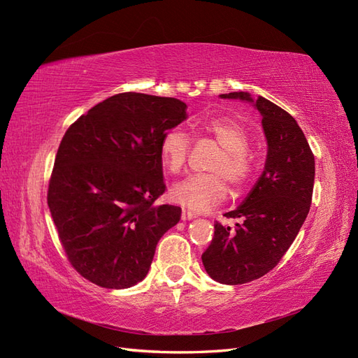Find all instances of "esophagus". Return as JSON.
<instances>
[{"mask_svg": "<svg viewBox=\"0 0 358 358\" xmlns=\"http://www.w3.org/2000/svg\"><path fill=\"white\" fill-rule=\"evenodd\" d=\"M180 218H182V221H189V220L196 218V213L191 212V210L183 209V210H182V215H180Z\"/></svg>", "mask_w": 358, "mask_h": 358, "instance_id": "obj_1", "label": "esophagus"}]
</instances>
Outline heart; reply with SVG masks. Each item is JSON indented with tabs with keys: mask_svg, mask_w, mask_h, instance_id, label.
Returning <instances> with one entry per match:
<instances>
[{
	"mask_svg": "<svg viewBox=\"0 0 358 358\" xmlns=\"http://www.w3.org/2000/svg\"><path fill=\"white\" fill-rule=\"evenodd\" d=\"M199 125L203 134L212 137L222 150L209 164L210 173L192 175L178 182L171 188L170 197L183 208L203 212L212 209L227 197V180L236 189L243 188L252 178L254 161L248 150V131L239 121L229 116H218L203 119ZM189 149L191 138L183 129H169L159 143L162 166L171 175H178L185 166Z\"/></svg>",
	"mask_w": 358,
	"mask_h": 358,
	"instance_id": "1",
	"label": "heart"
}]
</instances>
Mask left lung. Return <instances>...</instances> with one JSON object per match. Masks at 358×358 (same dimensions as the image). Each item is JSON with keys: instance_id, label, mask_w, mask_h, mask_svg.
<instances>
[{"instance_id": "1", "label": "left lung", "mask_w": 358, "mask_h": 358, "mask_svg": "<svg viewBox=\"0 0 358 358\" xmlns=\"http://www.w3.org/2000/svg\"><path fill=\"white\" fill-rule=\"evenodd\" d=\"M221 99L254 104L262 113L267 157L262 176L241 206L227 218L236 229L215 224L213 239L201 255L208 275L220 284L239 285L270 272L294 242L309 213L315 158L297 121L264 96L249 92L221 94Z\"/></svg>"}]
</instances>
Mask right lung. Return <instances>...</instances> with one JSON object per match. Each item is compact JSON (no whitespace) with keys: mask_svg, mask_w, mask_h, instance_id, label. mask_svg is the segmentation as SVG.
Returning a JSON list of instances; mask_svg holds the SVG:
<instances>
[{"mask_svg":"<svg viewBox=\"0 0 358 358\" xmlns=\"http://www.w3.org/2000/svg\"><path fill=\"white\" fill-rule=\"evenodd\" d=\"M170 96L116 94L70 125L58 148L48 204L69 262L92 284L122 289L143 280L180 208L166 191L161 138L185 121Z\"/></svg>","mask_w":358,"mask_h":358,"instance_id":"add662e5","label":"right lung"}]
</instances>
